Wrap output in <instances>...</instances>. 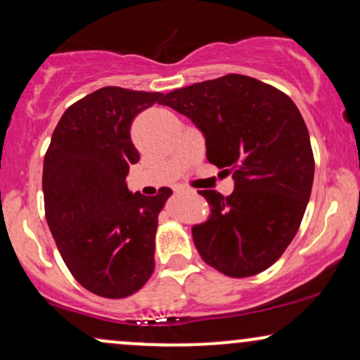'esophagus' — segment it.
I'll return each mask as SVG.
<instances>
[{
	"mask_svg": "<svg viewBox=\"0 0 360 360\" xmlns=\"http://www.w3.org/2000/svg\"><path fill=\"white\" fill-rule=\"evenodd\" d=\"M188 191H189V189L184 188V186H176V188H174V193H176V194H179V193H188Z\"/></svg>",
	"mask_w": 360,
	"mask_h": 360,
	"instance_id": "34e87169",
	"label": "esophagus"
}]
</instances>
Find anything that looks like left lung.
Wrapping results in <instances>:
<instances>
[{"mask_svg":"<svg viewBox=\"0 0 360 360\" xmlns=\"http://www.w3.org/2000/svg\"><path fill=\"white\" fill-rule=\"evenodd\" d=\"M160 105L191 120L210 162L233 169L230 196L200 191L212 205L210 220L193 226L200 255L232 278L266 271L295 238L311 194L315 162L300 110L242 74L174 89Z\"/></svg>","mask_w":360,"mask_h":360,"instance_id":"obj_1","label":"left lung"}]
</instances>
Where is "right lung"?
<instances>
[{"instance_id":"add662e5","label":"right lung","mask_w":360,"mask_h":360,"mask_svg":"<svg viewBox=\"0 0 360 360\" xmlns=\"http://www.w3.org/2000/svg\"><path fill=\"white\" fill-rule=\"evenodd\" d=\"M164 100L106 86L64 111L44 159L45 217L65 266L88 291L125 298L154 272L159 213L172 191L131 193L128 169L140 155L130 125Z\"/></svg>"}]
</instances>
